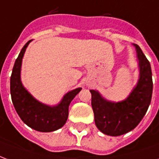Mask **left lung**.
<instances>
[{"label":"left lung","mask_w":159,"mask_h":159,"mask_svg":"<svg viewBox=\"0 0 159 159\" xmlns=\"http://www.w3.org/2000/svg\"><path fill=\"white\" fill-rule=\"evenodd\" d=\"M140 65V79L126 100L113 103L90 90L91 105L97 128L107 135L118 136L134 129L147 112L152 94V77L150 62L140 48L134 44Z\"/></svg>","instance_id":"obj_1"}]
</instances>
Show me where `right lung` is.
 Segmentation results:
<instances>
[{"label":"right lung","instance_id":"right-lung-1","mask_svg":"<svg viewBox=\"0 0 159 159\" xmlns=\"http://www.w3.org/2000/svg\"><path fill=\"white\" fill-rule=\"evenodd\" d=\"M30 41L23 47L12 68L10 79L12 101L17 113L24 123L40 132H51L65 125L68 118L70 103L82 88L67 93L58 106L50 107L40 103L23 87L20 81V69L24 53Z\"/></svg>","mask_w":159,"mask_h":159}]
</instances>
